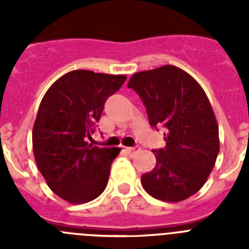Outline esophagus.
<instances>
[{
  "label": "esophagus",
  "instance_id": "esophagus-1",
  "mask_svg": "<svg viewBox=\"0 0 249 249\" xmlns=\"http://www.w3.org/2000/svg\"><path fill=\"white\" fill-rule=\"evenodd\" d=\"M124 151H126L129 156H133V155H135V153H137V152L140 151V147H138V146H136V147H126V149H124Z\"/></svg>",
  "mask_w": 249,
  "mask_h": 249
}]
</instances>
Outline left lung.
I'll return each instance as SVG.
<instances>
[{
  "mask_svg": "<svg viewBox=\"0 0 249 249\" xmlns=\"http://www.w3.org/2000/svg\"><path fill=\"white\" fill-rule=\"evenodd\" d=\"M146 106L152 127L166 128V147L153 149L156 166L142 175L144 191L181 202L201 190L219 152L218 124L199 83L176 66L135 73L128 82Z\"/></svg>",
  "mask_w": 249,
  "mask_h": 249,
  "instance_id": "left-lung-1",
  "label": "left lung"
}]
</instances>
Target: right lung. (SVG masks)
Wrapping results in <instances>:
<instances>
[{"instance_id": "1", "label": "right lung", "mask_w": 249, "mask_h": 249, "mask_svg": "<svg viewBox=\"0 0 249 249\" xmlns=\"http://www.w3.org/2000/svg\"><path fill=\"white\" fill-rule=\"evenodd\" d=\"M126 78L76 70L59 77L39 103L32 131L35 160L52 192L70 203H87L107 186L121 148L92 147L86 140L107 98Z\"/></svg>"}]
</instances>
